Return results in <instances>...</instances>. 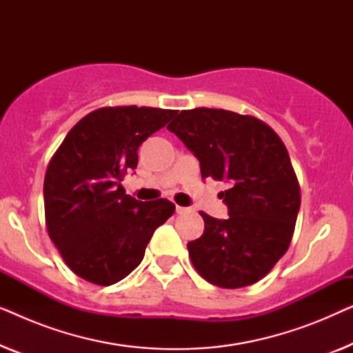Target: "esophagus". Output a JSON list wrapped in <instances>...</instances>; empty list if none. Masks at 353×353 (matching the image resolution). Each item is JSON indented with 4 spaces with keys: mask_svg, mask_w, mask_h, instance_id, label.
I'll list each match as a JSON object with an SVG mask.
<instances>
[{
    "mask_svg": "<svg viewBox=\"0 0 353 353\" xmlns=\"http://www.w3.org/2000/svg\"><path fill=\"white\" fill-rule=\"evenodd\" d=\"M188 212H191L190 207H181V205H176V214H188Z\"/></svg>",
    "mask_w": 353,
    "mask_h": 353,
    "instance_id": "1",
    "label": "esophagus"
}]
</instances>
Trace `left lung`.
I'll return each instance as SVG.
<instances>
[{
  "label": "left lung",
  "mask_w": 353,
  "mask_h": 353,
  "mask_svg": "<svg viewBox=\"0 0 353 353\" xmlns=\"http://www.w3.org/2000/svg\"><path fill=\"white\" fill-rule=\"evenodd\" d=\"M167 128L197 157L202 178L228 185L219 194L228 219L201 212L204 234L188 243L197 273L225 289L257 283L286 254L301 207L281 138L252 115L209 108L181 110Z\"/></svg>",
  "instance_id": "obj_1"
}]
</instances>
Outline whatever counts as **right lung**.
Segmentation results:
<instances>
[{
	"instance_id": "right-lung-1",
	"label": "right lung",
	"mask_w": 353,
	"mask_h": 353,
	"mask_svg": "<svg viewBox=\"0 0 353 353\" xmlns=\"http://www.w3.org/2000/svg\"><path fill=\"white\" fill-rule=\"evenodd\" d=\"M176 110L101 108L67 133L46 168L48 234L72 272L110 286L141 263L157 226L170 219L167 199L137 201L120 181L138 165V148Z\"/></svg>"
}]
</instances>
